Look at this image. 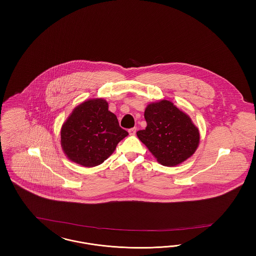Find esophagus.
<instances>
[{
    "label": "esophagus",
    "instance_id": "obj_1",
    "mask_svg": "<svg viewBox=\"0 0 256 256\" xmlns=\"http://www.w3.org/2000/svg\"><path fill=\"white\" fill-rule=\"evenodd\" d=\"M136 128H130L128 130V134H130V135H135V134H136Z\"/></svg>",
    "mask_w": 256,
    "mask_h": 256
}]
</instances>
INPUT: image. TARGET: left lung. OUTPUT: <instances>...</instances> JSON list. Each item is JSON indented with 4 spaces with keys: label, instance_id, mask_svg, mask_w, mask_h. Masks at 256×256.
I'll use <instances>...</instances> for the list:
<instances>
[{
    "label": "left lung",
    "instance_id": "left-lung-1",
    "mask_svg": "<svg viewBox=\"0 0 256 256\" xmlns=\"http://www.w3.org/2000/svg\"><path fill=\"white\" fill-rule=\"evenodd\" d=\"M146 128L136 134L163 166H176L191 158L200 143V132L191 118L170 100L148 104Z\"/></svg>",
    "mask_w": 256,
    "mask_h": 256
}]
</instances>
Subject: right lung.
<instances>
[{
	"mask_svg": "<svg viewBox=\"0 0 256 256\" xmlns=\"http://www.w3.org/2000/svg\"><path fill=\"white\" fill-rule=\"evenodd\" d=\"M128 132L104 98H90L78 106L61 128V146L71 161L95 167L108 158Z\"/></svg>",
	"mask_w": 256,
	"mask_h": 256,
	"instance_id": "right-lung-1",
	"label": "right lung"
}]
</instances>
